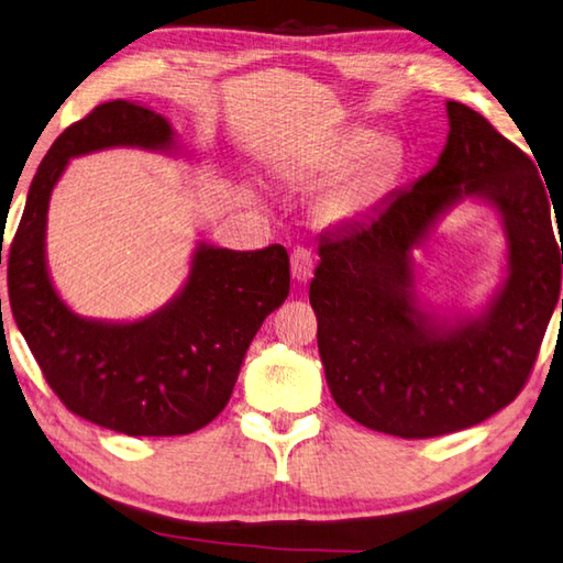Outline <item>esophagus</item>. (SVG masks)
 Listing matches in <instances>:
<instances>
[{
	"instance_id": "1",
	"label": "esophagus",
	"mask_w": 563,
	"mask_h": 563,
	"mask_svg": "<svg viewBox=\"0 0 563 563\" xmlns=\"http://www.w3.org/2000/svg\"><path fill=\"white\" fill-rule=\"evenodd\" d=\"M290 271H292V278L295 283L307 285L312 280V273H314V261H312V253L307 249H297L292 253V261H290Z\"/></svg>"
}]
</instances>
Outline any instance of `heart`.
<instances>
[{"mask_svg":"<svg viewBox=\"0 0 563 563\" xmlns=\"http://www.w3.org/2000/svg\"><path fill=\"white\" fill-rule=\"evenodd\" d=\"M407 143L398 134H376L368 129H349L334 141L285 170L297 185H310L340 173L334 183L317 197L312 207L314 224L344 227L371 212L407 168Z\"/></svg>","mask_w":563,"mask_h":563,"instance_id":"1","label":"heart"}]
</instances>
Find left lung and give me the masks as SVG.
I'll use <instances>...</instances> for the list:
<instances>
[{"instance_id": "8db88e82", "label": "left lung", "mask_w": 563, "mask_h": 563, "mask_svg": "<svg viewBox=\"0 0 563 563\" xmlns=\"http://www.w3.org/2000/svg\"><path fill=\"white\" fill-rule=\"evenodd\" d=\"M446 117L434 168L319 239L310 283L332 398L351 420L402 439L459 432L510 405L561 290L563 241L559 250L534 163L471 107L446 102ZM464 201L499 217L506 266L478 313L446 316L416 292L413 256Z\"/></svg>"}]
</instances>
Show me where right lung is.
Returning <instances> with one entry per match:
<instances>
[{
  "instance_id": "add662e5",
  "label": "right lung",
  "mask_w": 563,
  "mask_h": 563,
  "mask_svg": "<svg viewBox=\"0 0 563 563\" xmlns=\"http://www.w3.org/2000/svg\"><path fill=\"white\" fill-rule=\"evenodd\" d=\"M107 148L170 158L185 153L168 119L129 99L99 104L65 129L33 175L9 249L11 314L70 412L126 437L190 434L224 410L263 319L288 297V251L278 244L231 251L197 241L187 278L156 312L139 319L77 314L48 271V207L70 161Z\"/></svg>"
}]
</instances>
